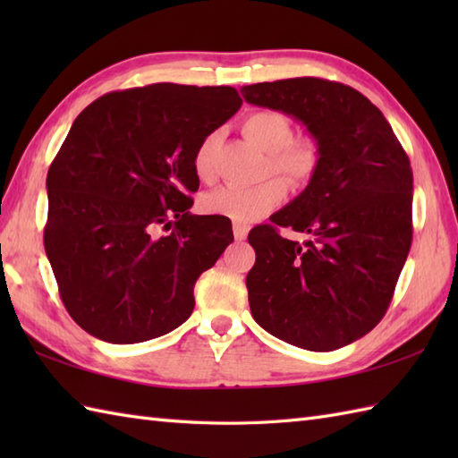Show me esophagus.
Returning <instances> with one entry per match:
<instances>
[{
  "mask_svg": "<svg viewBox=\"0 0 458 458\" xmlns=\"http://www.w3.org/2000/svg\"><path fill=\"white\" fill-rule=\"evenodd\" d=\"M248 226H246V224H240V222H236L234 224V238L236 240H244L246 236H248Z\"/></svg>",
  "mask_w": 458,
  "mask_h": 458,
  "instance_id": "obj_1",
  "label": "esophagus"
}]
</instances>
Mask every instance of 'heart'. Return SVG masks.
Instances as JSON below:
<instances>
[{"mask_svg":"<svg viewBox=\"0 0 458 458\" xmlns=\"http://www.w3.org/2000/svg\"><path fill=\"white\" fill-rule=\"evenodd\" d=\"M242 131L259 149L269 153V169L284 177L291 187H303L320 165V148L315 138H291L293 125L285 114L277 110H256L242 120ZM218 133L204 135L192 155V169L200 181H210L214 174V151ZM285 189L277 179L240 187L226 184L204 194L200 207L207 214L230 218L240 224L254 222L274 210L284 199Z\"/></svg>","mask_w":458,"mask_h":458,"instance_id":"1","label":"heart"}]
</instances>
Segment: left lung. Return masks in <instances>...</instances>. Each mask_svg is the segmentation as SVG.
I'll return each instance as SVG.
<instances>
[{
	"label": "left lung",
	"mask_w": 458,
	"mask_h": 458,
	"mask_svg": "<svg viewBox=\"0 0 458 458\" xmlns=\"http://www.w3.org/2000/svg\"><path fill=\"white\" fill-rule=\"evenodd\" d=\"M242 96L303 122L320 148L307 189L250 232L251 317L293 346L343 348L382 320L410 254V157L384 114L346 84L303 76L250 84ZM279 225L311 240L281 239Z\"/></svg>",
	"instance_id": "8db88e82"
}]
</instances>
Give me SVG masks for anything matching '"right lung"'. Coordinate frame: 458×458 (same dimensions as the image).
Instances as JSON below:
<instances>
[{
  "label": "right lung",
  "mask_w": 458,
  "mask_h": 458,
  "mask_svg": "<svg viewBox=\"0 0 458 458\" xmlns=\"http://www.w3.org/2000/svg\"><path fill=\"white\" fill-rule=\"evenodd\" d=\"M240 106L232 86L159 82L104 94L74 120L48 167L43 238L86 333L135 344L191 317L194 284L234 240L228 218L189 212L192 155Z\"/></svg>",
  "instance_id": "add662e5"
}]
</instances>
